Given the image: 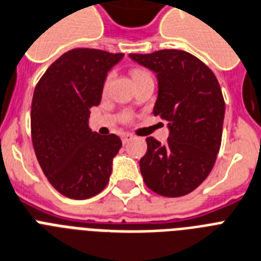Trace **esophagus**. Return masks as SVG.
Here are the masks:
<instances>
[{
  "label": "esophagus",
  "instance_id": "esophagus-1",
  "mask_svg": "<svg viewBox=\"0 0 261 261\" xmlns=\"http://www.w3.org/2000/svg\"><path fill=\"white\" fill-rule=\"evenodd\" d=\"M134 138V135L131 134H123L122 135V141H123V143H127V142H130L131 139Z\"/></svg>",
  "mask_w": 261,
  "mask_h": 261
}]
</instances>
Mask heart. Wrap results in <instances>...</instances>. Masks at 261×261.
<instances>
[{
  "instance_id": "obj_1",
  "label": "heart",
  "mask_w": 261,
  "mask_h": 261,
  "mask_svg": "<svg viewBox=\"0 0 261 261\" xmlns=\"http://www.w3.org/2000/svg\"><path fill=\"white\" fill-rule=\"evenodd\" d=\"M143 75H147V73H145V72H139V71L134 72L135 79H138V77H141V76H143ZM110 82H111V75H109V77H107V79H106V82H105V87H103V90H105V91L109 90Z\"/></svg>"
}]
</instances>
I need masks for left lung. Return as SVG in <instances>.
Listing matches in <instances>:
<instances>
[{
  "label": "left lung",
  "mask_w": 261,
  "mask_h": 261,
  "mask_svg": "<svg viewBox=\"0 0 261 261\" xmlns=\"http://www.w3.org/2000/svg\"><path fill=\"white\" fill-rule=\"evenodd\" d=\"M156 75L154 115L167 122L165 145L147 138L139 161L146 186L165 197L189 194L205 181L221 145L225 103L215 73L185 50L128 55Z\"/></svg>",
  "instance_id": "left-lung-1"
}]
</instances>
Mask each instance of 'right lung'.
<instances>
[{
	"label": "right lung",
	"instance_id": "add662e5",
	"mask_svg": "<svg viewBox=\"0 0 261 261\" xmlns=\"http://www.w3.org/2000/svg\"><path fill=\"white\" fill-rule=\"evenodd\" d=\"M123 54L79 48L60 56L35 88L32 142L50 185L63 196L86 200L105 189L112 160L122 147L115 134L91 130V107L99 106L112 67Z\"/></svg>",
	"mask_w": 261,
	"mask_h": 261
}]
</instances>
